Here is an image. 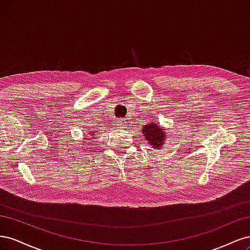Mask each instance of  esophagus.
I'll list each match as a JSON object with an SVG mask.
<instances>
[{"mask_svg": "<svg viewBox=\"0 0 250 250\" xmlns=\"http://www.w3.org/2000/svg\"><path fill=\"white\" fill-rule=\"evenodd\" d=\"M116 124H117V126H119L121 128H124L127 125V120L126 119H119Z\"/></svg>", "mask_w": 250, "mask_h": 250, "instance_id": "esophagus-1", "label": "esophagus"}]
</instances>
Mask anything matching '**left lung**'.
<instances>
[{
	"instance_id": "left-lung-1",
	"label": "left lung",
	"mask_w": 250,
	"mask_h": 250,
	"mask_svg": "<svg viewBox=\"0 0 250 250\" xmlns=\"http://www.w3.org/2000/svg\"><path fill=\"white\" fill-rule=\"evenodd\" d=\"M143 134L145 139L153 148H158L163 145V142L166 138L165 132L162 131L161 127L155 125L154 123L148 124L143 128Z\"/></svg>"
}]
</instances>
